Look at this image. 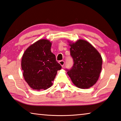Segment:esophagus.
I'll use <instances>...</instances> for the list:
<instances>
[{
    "label": "esophagus",
    "mask_w": 121,
    "mask_h": 121,
    "mask_svg": "<svg viewBox=\"0 0 121 121\" xmlns=\"http://www.w3.org/2000/svg\"><path fill=\"white\" fill-rule=\"evenodd\" d=\"M59 63L60 64V65H61V66L62 67H64V65H65V61H64V60H61V61H59Z\"/></svg>",
    "instance_id": "esophagus-1"
}]
</instances>
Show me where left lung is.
I'll return each mask as SVG.
<instances>
[{"instance_id": "left-lung-1", "label": "left lung", "mask_w": 121, "mask_h": 121, "mask_svg": "<svg viewBox=\"0 0 121 121\" xmlns=\"http://www.w3.org/2000/svg\"><path fill=\"white\" fill-rule=\"evenodd\" d=\"M69 45L74 64L70 70L67 69V74L77 87L89 88L99 79L102 69V57L99 52L86 40H78L76 43H69Z\"/></svg>"}]
</instances>
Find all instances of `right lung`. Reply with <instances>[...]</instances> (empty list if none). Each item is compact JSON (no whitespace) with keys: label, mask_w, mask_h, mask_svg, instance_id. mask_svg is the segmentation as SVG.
Here are the masks:
<instances>
[{"label":"right lung","mask_w":121,"mask_h":121,"mask_svg":"<svg viewBox=\"0 0 121 121\" xmlns=\"http://www.w3.org/2000/svg\"><path fill=\"white\" fill-rule=\"evenodd\" d=\"M52 43L41 39L27 48L22 55L23 76L30 87L35 90L47 89L53 85L61 66L51 52Z\"/></svg>","instance_id":"obj_1"}]
</instances>
